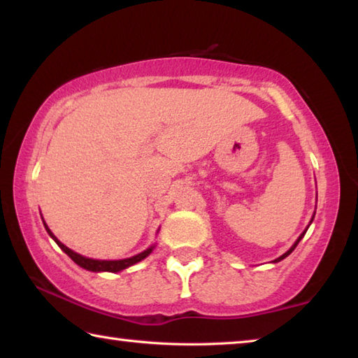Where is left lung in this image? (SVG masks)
<instances>
[{
  "mask_svg": "<svg viewBox=\"0 0 358 358\" xmlns=\"http://www.w3.org/2000/svg\"><path fill=\"white\" fill-rule=\"evenodd\" d=\"M313 217H314V216H313ZM313 217H311V222H313ZM311 222H310V224H311ZM308 227H310V226H308ZM308 227H306L305 230H303V234L300 235V237H299V238H296V241H295V243L292 245V248H290V250H289L287 252H284V254H282V256H280V257H278V259H275V260H273V262H280V260H282L284 257H287V256H289V254H290V252H292V251L295 250V248H296V245H299V241H300V240H301L303 237H305V234H306V230H308Z\"/></svg>",
  "mask_w": 358,
  "mask_h": 358,
  "instance_id": "1",
  "label": "left lung"
}]
</instances>
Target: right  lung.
Here are the masks:
<instances>
[{"label": "right lung", "instance_id": "1", "mask_svg": "<svg viewBox=\"0 0 358 358\" xmlns=\"http://www.w3.org/2000/svg\"><path fill=\"white\" fill-rule=\"evenodd\" d=\"M44 227H45V230H47V234L50 235V237L57 241V245L62 248V250L68 254V256L74 260V262L77 264V265H80L82 268H85V270H90V271H110V273H117V271H121V270H124V268H128V266H131V265H134V264H137V262H141V260H143L145 257L148 256V254L153 251V248L155 246H150L148 250H145L143 252H141V254H137V256H132V257H128V259H121V260H98V259H88V257H83V256H80V254H77V252H74L72 250H69L68 246H64L62 241H59L55 235L52 234V230L48 229V226L47 224L44 222Z\"/></svg>", "mask_w": 358, "mask_h": 358}]
</instances>
